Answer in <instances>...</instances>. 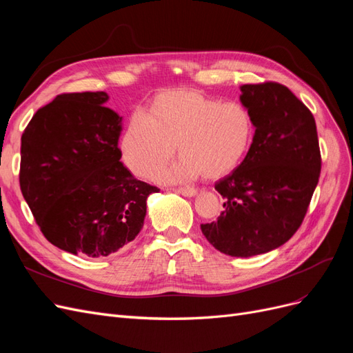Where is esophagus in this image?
<instances>
[{
	"label": "esophagus",
	"instance_id": "esophagus-1",
	"mask_svg": "<svg viewBox=\"0 0 353 353\" xmlns=\"http://www.w3.org/2000/svg\"><path fill=\"white\" fill-rule=\"evenodd\" d=\"M175 191L178 194H183L185 197H193L197 194V190H194V188H176Z\"/></svg>",
	"mask_w": 353,
	"mask_h": 353
}]
</instances>
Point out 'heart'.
I'll list each match as a JSON object with an SVG mask.
<instances>
[{
  "label": "heart",
  "instance_id": "heart-1",
  "mask_svg": "<svg viewBox=\"0 0 353 353\" xmlns=\"http://www.w3.org/2000/svg\"><path fill=\"white\" fill-rule=\"evenodd\" d=\"M254 121L239 101L174 90L159 94L152 113L137 109L121 140L123 162L141 178H152L178 150L176 163L160 170V183L191 181L203 174L216 179L232 172L250 150Z\"/></svg>",
  "mask_w": 353,
  "mask_h": 353
}]
</instances>
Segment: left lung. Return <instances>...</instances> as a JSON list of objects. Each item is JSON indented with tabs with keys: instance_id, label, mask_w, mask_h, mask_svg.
Returning a JSON list of instances; mask_svg holds the SVG:
<instances>
[{
	"instance_id": "left-lung-1",
	"label": "left lung",
	"mask_w": 353,
	"mask_h": 353,
	"mask_svg": "<svg viewBox=\"0 0 353 353\" xmlns=\"http://www.w3.org/2000/svg\"><path fill=\"white\" fill-rule=\"evenodd\" d=\"M254 121L250 150L215 190L225 199L218 221L201 223L208 241L234 258L268 253L301 227L321 172L312 113L276 82L241 85Z\"/></svg>"
}]
</instances>
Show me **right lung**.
I'll list each match as a JSON object with an SVG mask.
<instances>
[{"instance_id": "obj_1", "label": "right lung", "mask_w": 353, "mask_h": 353, "mask_svg": "<svg viewBox=\"0 0 353 353\" xmlns=\"http://www.w3.org/2000/svg\"><path fill=\"white\" fill-rule=\"evenodd\" d=\"M109 94H61L22 135L20 188L46 239L72 254L103 258L131 243L157 188L122 162V117Z\"/></svg>"}]
</instances>
